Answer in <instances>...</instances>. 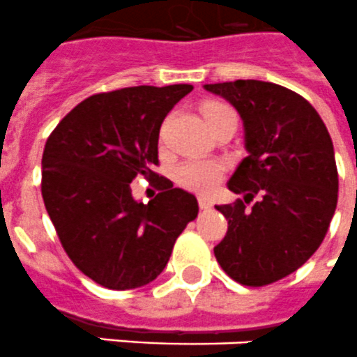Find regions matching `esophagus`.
<instances>
[{
  "mask_svg": "<svg viewBox=\"0 0 357 357\" xmlns=\"http://www.w3.org/2000/svg\"><path fill=\"white\" fill-rule=\"evenodd\" d=\"M197 203H199V208H202V211H205V208H211L212 206V202L206 196H197Z\"/></svg>",
  "mask_w": 357,
  "mask_h": 357,
  "instance_id": "obj_1",
  "label": "esophagus"
}]
</instances>
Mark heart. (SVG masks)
I'll use <instances>...</instances> for the list:
<instances>
[{"label":"heart","instance_id":"b5f03b06","mask_svg":"<svg viewBox=\"0 0 357 357\" xmlns=\"http://www.w3.org/2000/svg\"><path fill=\"white\" fill-rule=\"evenodd\" d=\"M229 109L223 103H206L203 107V114H212L215 110ZM225 172V165L215 160H205V158H192L181 163L176 169V181L183 187L196 190V192H206L220 183L221 176Z\"/></svg>","mask_w":357,"mask_h":357}]
</instances>
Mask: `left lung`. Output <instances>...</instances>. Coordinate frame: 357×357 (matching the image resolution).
I'll return each instance as SVG.
<instances>
[{"instance_id": "1", "label": "left lung", "mask_w": 357, "mask_h": 357, "mask_svg": "<svg viewBox=\"0 0 357 357\" xmlns=\"http://www.w3.org/2000/svg\"><path fill=\"white\" fill-rule=\"evenodd\" d=\"M203 89L238 110L248 152L227 183L245 202L215 205L229 220L215 259L241 285H268L298 271L328 230L337 205L331 134L312 105L275 83L236 79Z\"/></svg>"}]
</instances>
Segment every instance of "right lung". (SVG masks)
<instances>
[{"label": "right lung", "mask_w": 357, "mask_h": 357, "mask_svg": "<svg viewBox=\"0 0 357 357\" xmlns=\"http://www.w3.org/2000/svg\"><path fill=\"white\" fill-rule=\"evenodd\" d=\"M192 89L142 85L91 96L47 139L45 208L72 263L105 289L154 281L197 215L196 196L154 172L161 123ZM136 175L158 179L160 192L146 206L130 190Z\"/></svg>", "instance_id": "obj_1"}]
</instances>
